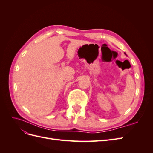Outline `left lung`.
Masks as SVG:
<instances>
[{
	"mask_svg": "<svg viewBox=\"0 0 153 153\" xmlns=\"http://www.w3.org/2000/svg\"><path fill=\"white\" fill-rule=\"evenodd\" d=\"M124 54H125V55H126V56H127V55H126V53H125V52H124Z\"/></svg>",
	"mask_w": 153,
	"mask_h": 153,
	"instance_id": "left-lung-1",
	"label": "left lung"
}]
</instances>
